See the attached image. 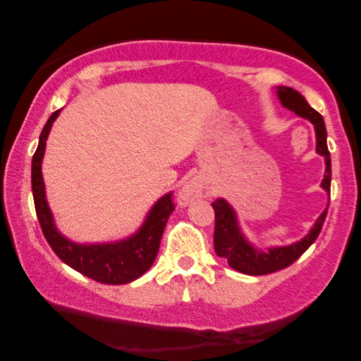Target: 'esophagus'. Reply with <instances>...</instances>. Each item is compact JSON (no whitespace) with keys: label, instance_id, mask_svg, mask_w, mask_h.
<instances>
[{"label":"esophagus","instance_id":"34e87169","mask_svg":"<svg viewBox=\"0 0 361 361\" xmlns=\"http://www.w3.org/2000/svg\"><path fill=\"white\" fill-rule=\"evenodd\" d=\"M200 190H202V185H200V182L197 180V179L187 182V184H185L184 187H182L180 195H179L180 205L190 204L192 200L197 199V197L200 195Z\"/></svg>","mask_w":361,"mask_h":361}]
</instances>
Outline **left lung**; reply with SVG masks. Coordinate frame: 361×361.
Listing matches in <instances>:
<instances>
[{
    "label": "left lung",
    "instance_id": "obj_1",
    "mask_svg": "<svg viewBox=\"0 0 361 361\" xmlns=\"http://www.w3.org/2000/svg\"><path fill=\"white\" fill-rule=\"evenodd\" d=\"M278 95L281 103L286 108H289L290 111H294L295 115L307 118V120L315 126V136H317V152L325 157V176L322 180V187L327 192H330V179H332V167H330V152L327 147V130H325L324 118L319 111H315L312 106L305 102V98L300 95L298 90L289 87H279ZM215 210V233H214V246L215 253L220 258H225L228 261L230 268L243 274L250 276H263L271 274L276 271L288 268L294 263L295 259H299L305 250L317 240V236L322 230V225L327 216V209L324 210V214L319 216V220L315 221L314 228L310 230V233L302 238L298 243L290 246H281V248H269L268 251H259L256 250L253 245H250L245 240V236L241 235L236 224L235 212L231 207L226 204L224 199H216L212 204Z\"/></svg>",
    "mask_w": 361,
    "mask_h": 361
}]
</instances>
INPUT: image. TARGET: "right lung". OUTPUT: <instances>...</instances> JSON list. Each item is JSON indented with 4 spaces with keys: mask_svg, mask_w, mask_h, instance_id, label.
Masks as SVG:
<instances>
[{
    "mask_svg": "<svg viewBox=\"0 0 361 361\" xmlns=\"http://www.w3.org/2000/svg\"><path fill=\"white\" fill-rule=\"evenodd\" d=\"M59 111H54L49 118L46 126L42 128L39 136V146L32 156L31 184L34 195V207H36L37 220L41 224L42 233L47 243L51 245L59 258L87 278L98 281L102 284H126L131 283L146 273L154 263L157 251H159L161 238L164 233V226L169 220L176 205L172 194H167L157 200L152 207L149 215L136 235L118 243L106 245H77L68 241L59 233L54 225L52 214L46 202L44 192V180L41 172V162L44 151H46V140L51 131L52 123Z\"/></svg>",
    "mask_w": 361,
    "mask_h": 361,
    "instance_id": "add662e5",
    "label": "right lung"
}]
</instances>
